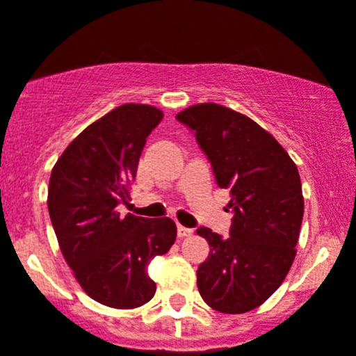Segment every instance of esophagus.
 <instances>
[{"instance_id": "1", "label": "esophagus", "mask_w": 356, "mask_h": 356, "mask_svg": "<svg viewBox=\"0 0 356 356\" xmlns=\"http://www.w3.org/2000/svg\"><path fill=\"white\" fill-rule=\"evenodd\" d=\"M194 234V231L192 229H188V227H184V225H178V238L180 239H185L188 238V236Z\"/></svg>"}]
</instances>
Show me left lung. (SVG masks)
Instances as JSON below:
<instances>
[{"label":"left lung","mask_w":356,"mask_h":356,"mask_svg":"<svg viewBox=\"0 0 356 356\" xmlns=\"http://www.w3.org/2000/svg\"><path fill=\"white\" fill-rule=\"evenodd\" d=\"M195 134L216 184L231 188V238L199 227L209 255L197 289L215 311L241 314L266 302L296 259L304 197L296 162L273 134L239 111L201 103L176 115Z\"/></svg>","instance_id":"8db88e82"}]
</instances>
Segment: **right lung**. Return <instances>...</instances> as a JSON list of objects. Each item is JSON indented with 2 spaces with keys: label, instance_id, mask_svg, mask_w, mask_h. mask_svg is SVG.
<instances>
[{
  "label": "right lung",
  "instance_id": "right-lung-1",
  "mask_svg": "<svg viewBox=\"0 0 356 356\" xmlns=\"http://www.w3.org/2000/svg\"><path fill=\"white\" fill-rule=\"evenodd\" d=\"M162 117L150 104L117 106L67 145L50 175L47 202L64 260L90 299L115 309L154 297L148 264L176 239L168 216H120L117 209L129 197L148 134Z\"/></svg>",
  "mask_w": 356,
  "mask_h": 356
}]
</instances>
